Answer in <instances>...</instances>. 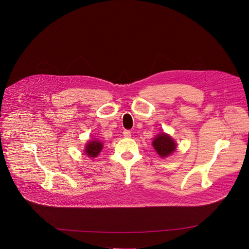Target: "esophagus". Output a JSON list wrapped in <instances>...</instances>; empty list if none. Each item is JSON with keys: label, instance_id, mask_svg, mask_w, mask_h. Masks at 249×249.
<instances>
[{"label": "esophagus", "instance_id": "esophagus-1", "mask_svg": "<svg viewBox=\"0 0 249 249\" xmlns=\"http://www.w3.org/2000/svg\"><path fill=\"white\" fill-rule=\"evenodd\" d=\"M123 136H124L125 138H130V137H131V131H130V130H124Z\"/></svg>", "mask_w": 249, "mask_h": 249}]
</instances>
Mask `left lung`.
Listing matches in <instances>:
<instances>
[{"mask_svg":"<svg viewBox=\"0 0 249 249\" xmlns=\"http://www.w3.org/2000/svg\"><path fill=\"white\" fill-rule=\"evenodd\" d=\"M152 144L161 157H167L176 150V142L170 136L164 133L158 135Z\"/></svg>","mask_w":249,"mask_h":249,"instance_id":"left-lung-1","label":"left lung"}]
</instances>
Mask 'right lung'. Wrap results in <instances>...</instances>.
I'll use <instances>...</instances> for the list:
<instances>
[{
  "label": "right lung",
  "mask_w": 249,
  "mask_h": 249,
  "mask_svg": "<svg viewBox=\"0 0 249 249\" xmlns=\"http://www.w3.org/2000/svg\"><path fill=\"white\" fill-rule=\"evenodd\" d=\"M103 148V144L99 142L98 141H92L87 143V146L85 148V153L89 157H97L100 151Z\"/></svg>",
  "instance_id": "add662e5"
}]
</instances>
